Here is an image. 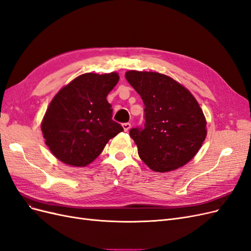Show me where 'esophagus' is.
<instances>
[{"label":"esophagus","mask_w":251,"mask_h":251,"mask_svg":"<svg viewBox=\"0 0 251 251\" xmlns=\"http://www.w3.org/2000/svg\"><path fill=\"white\" fill-rule=\"evenodd\" d=\"M123 127H124V129L126 132H127L128 129H129V127H131V124L129 123H125V124H123Z\"/></svg>","instance_id":"esophagus-1"}]
</instances>
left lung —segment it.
Listing matches in <instances>:
<instances>
[{"label":"left lung","instance_id":"1","mask_svg":"<svg viewBox=\"0 0 251 251\" xmlns=\"http://www.w3.org/2000/svg\"><path fill=\"white\" fill-rule=\"evenodd\" d=\"M126 79L144 103L143 126L129 129L140 159L158 172L184 166L206 136V122L197 100L165 75L129 71Z\"/></svg>","mask_w":251,"mask_h":251}]
</instances>
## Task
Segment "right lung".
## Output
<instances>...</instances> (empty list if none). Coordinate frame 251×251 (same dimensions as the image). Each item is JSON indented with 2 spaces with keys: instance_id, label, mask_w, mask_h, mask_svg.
<instances>
[{
  "instance_id": "right-lung-1",
  "label": "right lung",
  "mask_w": 251,
  "mask_h": 251,
  "mask_svg": "<svg viewBox=\"0 0 251 251\" xmlns=\"http://www.w3.org/2000/svg\"><path fill=\"white\" fill-rule=\"evenodd\" d=\"M116 73L84 74L51 100L41 124L46 144L55 157L83 167L96 160L111 138L124 131L112 119L109 92L118 83Z\"/></svg>"
}]
</instances>
